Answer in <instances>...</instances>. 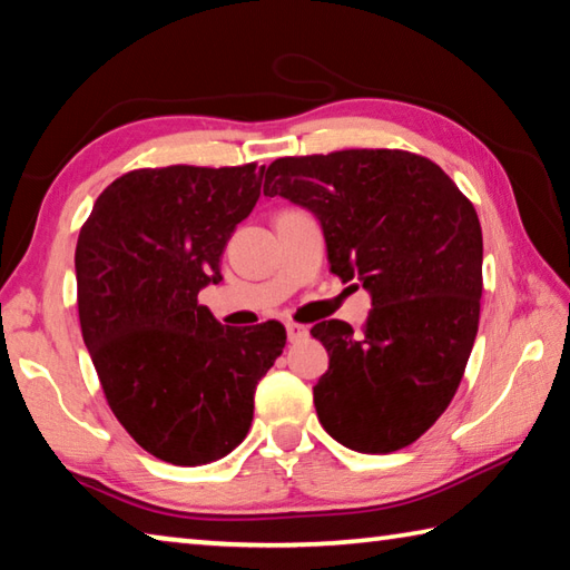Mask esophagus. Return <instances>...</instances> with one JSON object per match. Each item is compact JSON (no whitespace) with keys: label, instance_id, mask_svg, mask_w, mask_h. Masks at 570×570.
I'll return each instance as SVG.
<instances>
[{"label":"esophagus","instance_id":"1","mask_svg":"<svg viewBox=\"0 0 570 570\" xmlns=\"http://www.w3.org/2000/svg\"><path fill=\"white\" fill-rule=\"evenodd\" d=\"M286 336H288V342H298V340H302V336H306V326L294 324V322H286Z\"/></svg>","mask_w":570,"mask_h":570}]
</instances>
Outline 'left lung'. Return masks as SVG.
<instances>
[{
    "label": "left lung",
    "mask_w": 570,
    "mask_h": 570,
    "mask_svg": "<svg viewBox=\"0 0 570 570\" xmlns=\"http://www.w3.org/2000/svg\"><path fill=\"white\" fill-rule=\"evenodd\" d=\"M264 196L320 220L332 274L364 286L362 332L330 320L314 407L356 452L407 448L440 417L475 344L482 230L475 208L435 163L404 150H340L262 168Z\"/></svg>",
    "instance_id": "1"
}]
</instances>
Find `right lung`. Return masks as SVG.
Segmentation results:
<instances>
[{"label": "right lung", "instance_id": "add662e5", "mask_svg": "<svg viewBox=\"0 0 570 570\" xmlns=\"http://www.w3.org/2000/svg\"><path fill=\"white\" fill-rule=\"evenodd\" d=\"M262 178L254 163L125 173L77 238V308L105 397L173 465H206L246 438L256 384L284 352L278 322L236 330L198 304Z\"/></svg>", "mask_w": 570, "mask_h": 570}]
</instances>
